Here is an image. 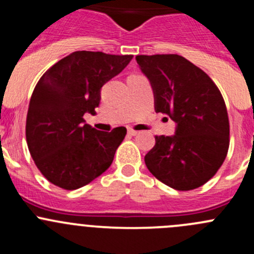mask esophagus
<instances>
[{
  "label": "esophagus",
  "mask_w": 254,
  "mask_h": 254,
  "mask_svg": "<svg viewBox=\"0 0 254 254\" xmlns=\"http://www.w3.org/2000/svg\"><path fill=\"white\" fill-rule=\"evenodd\" d=\"M127 134H129V135H132V136H135V135L139 134V131H136V130L131 129V127H127Z\"/></svg>",
  "instance_id": "1"
}]
</instances>
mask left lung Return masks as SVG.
<instances>
[{
	"mask_svg": "<svg viewBox=\"0 0 254 254\" xmlns=\"http://www.w3.org/2000/svg\"><path fill=\"white\" fill-rule=\"evenodd\" d=\"M136 61L152 87L156 113L176 123L175 135L155 137L146 167L177 190L199 188L221 167L229 150L224 98L212 79L183 56L137 55Z\"/></svg>",
	"mask_w": 254,
	"mask_h": 254,
	"instance_id": "obj_1",
	"label": "left lung"
}]
</instances>
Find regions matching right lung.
Masks as SVG:
<instances>
[{"label":"right lung","mask_w":254,"mask_h":254,"mask_svg":"<svg viewBox=\"0 0 254 254\" xmlns=\"http://www.w3.org/2000/svg\"><path fill=\"white\" fill-rule=\"evenodd\" d=\"M132 55L75 51L51 66L33 91L25 125L29 152L50 183L75 190L111 167L124 127L111 132L86 124L94 115L101 88L119 75Z\"/></svg>","instance_id":"add662e5"}]
</instances>
